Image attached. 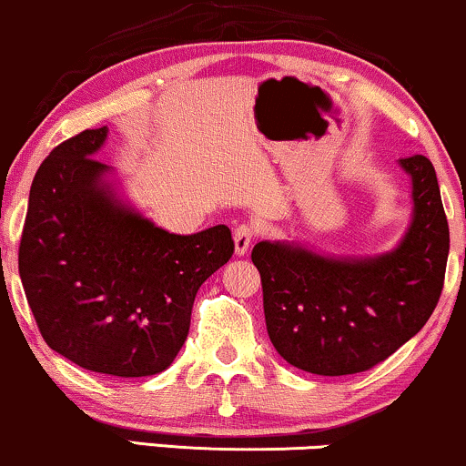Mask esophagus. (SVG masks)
<instances>
[{"mask_svg":"<svg viewBox=\"0 0 466 466\" xmlns=\"http://www.w3.org/2000/svg\"><path fill=\"white\" fill-rule=\"evenodd\" d=\"M256 234H258V226H256V223H251V221L240 223V226L234 229V248H237L238 256L248 254L251 240L256 238Z\"/></svg>","mask_w":466,"mask_h":466,"instance_id":"obj_1","label":"esophagus"}]
</instances>
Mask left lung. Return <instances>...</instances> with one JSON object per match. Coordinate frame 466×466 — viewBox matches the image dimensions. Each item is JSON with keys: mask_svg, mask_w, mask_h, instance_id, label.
Wrapping results in <instances>:
<instances>
[{"mask_svg": "<svg viewBox=\"0 0 466 466\" xmlns=\"http://www.w3.org/2000/svg\"><path fill=\"white\" fill-rule=\"evenodd\" d=\"M400 165L412 177L414 217L390 254L334 260L267 240L251 251L268 339L301 371H369L410 340L439 304L450 254L439 179L421 154Z\"/></svg>", "mask_w": 466, "mask_h": 466, "instance_id": "1", "label": "left lung"}]
</instances>
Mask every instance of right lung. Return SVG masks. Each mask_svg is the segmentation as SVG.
Returning <instances> with one entry per match:
<instances>
[{"label": "right lung", "instance_id": "1", "mask_svg": "<svg viewBox=\"0 0 466 466\" xmlns=\"http://www.w3.org/2000/svg\"><path fill=\"white\" fill-rule=\"evenodd\" d=\"M108 127L60 143L38 167L19 243V276L45 343L116 378L165 371L182 350L201 284L234 254L215 226L179 237L115 199L93 158Z\"/></svg>", "mask_w": 466, "mask_h": 466}]
</instances>
